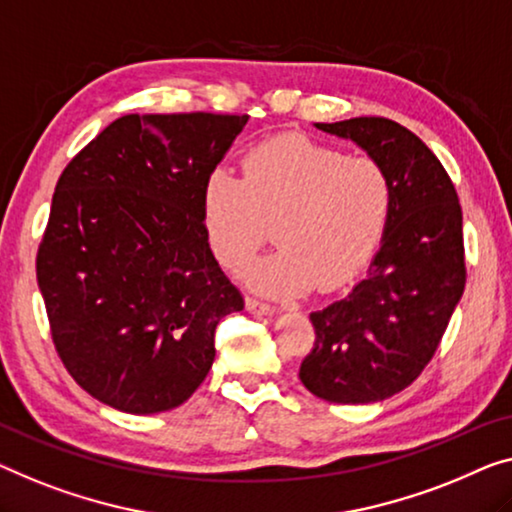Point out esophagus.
Here are the masks:
<instances>
[{
	"label": "esophagus",
	"instance_id": "obj_1",
	"mask_svg": "<svg viewBox=\"0 0 512 512\" xmlns=\"http://www.w3.org/2000/svg\"><path fill=\"white\" fill-rule=\"evenodd\" d=\"M246 310L255 312V315H273V312H276V308H273L271 303L259 301L255 296H246Z\"/></svg>",
	"mask_w": 512,
	"mask_h": 512
}]
</instances>
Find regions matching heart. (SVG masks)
<instances>
[{
  "mask_svg": "<svg viewBox=\"0 0 512 512\" xmlns=\"http://www.w3.org/2000/svg\"><path fill=\"white\" fill-rule=\"evenodd\" d=\"M391 209L393 181L377 158L303 135L259 144L243 158V179L216 167L202 195L204 232L225 269H243L273 225L280 248L246 271L250 285L273 296L347 282L375 253Z\"/></svg>",
  "mask_w": 512,
  "mask_h": 512,
  "instance_id": "heart-1",
  "label": "heart"
}]
</instances>
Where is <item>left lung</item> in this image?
Masks as SVG:
<instances>
[{
    "instance_id": "left-lung-1",
    "label": "left lung",
    "mask_w": 512,
    "mask_h": 512,
    "mask_svg": "<svg viewBox=\"0 0 512 512\" xmlns=\"http://www.w3.org/2000/svg\"><path fill=\"white\" fill-rule=\"evenodd\" d=\"M315 126L356 142L386 167L393 209L365 278L345 299L310 312L315 345L299 377L322 400L379 402L418 379L462 299V207L439 158L398 121L356 117Z\"/></svg>"
}]
</instances>
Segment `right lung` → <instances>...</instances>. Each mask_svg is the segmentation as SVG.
Wrapping results in <instances>:
<instances>
[{"instance_id": "add662e5", "label": "right lung", "mask_w": 512, "mask_h": 512, "mask_svg": "<svg viewBox=\"0 0 512 512\" xmlns=\"http://www.w3.org/2000/svg\"><path fill=\"white\" fill-rule=\"evenodd\" d=\"M248 114H126L64 167L36 255L55 349L91 398L179 407L243 296L213 257L204 183Z\"/></svg>"}]
</instances>
